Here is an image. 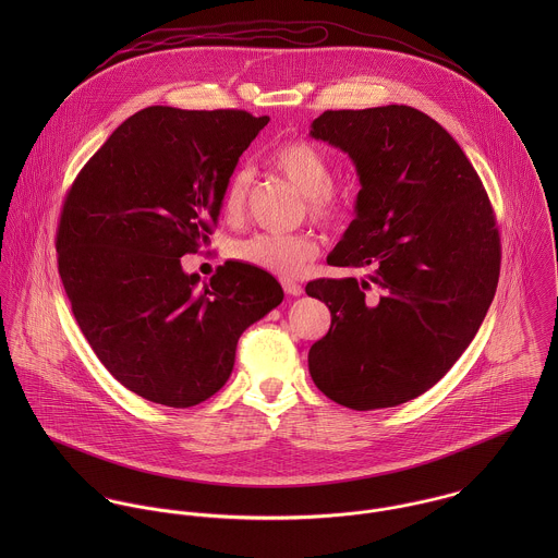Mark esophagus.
Returning <instances> with one entry per match:
<instances>
[{
  "label": "esophagus",
  "instance_id": "34e87169",
  "mask_svg": "<svg viewBox=\"0 0 558 558\" xmlns=\"http://www.w3.org/2000/svg\"><path fill=\"white\" fill-rule=\"evenodd\" d=\"M281 286H283L286 294H290V296H301L303 294V288L292 279H281Z\"/></svg>",
  "mask_w": 558,
  "mask_h": 558
}]
</instances>
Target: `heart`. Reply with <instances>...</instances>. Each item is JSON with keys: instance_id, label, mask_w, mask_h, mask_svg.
Here are the masks:
<instances>
[{"instance_id": "obj_1", "label": "heart", "mask_w": 558, "mask_h": 558, "mask_svg": "<svg viewBox=\"0 0 558 558\" xmlns=\"http://www.w3.org/2000/svg\"><path fill=\"white\" fill-rule=\"evenodd\" d=\"M268 165L305 193L307 215L316 223H335L352 208V184L332 180L330 160L316 144L305 140L283 142L270 150ZM248 186L251 173L246 169H236L230 175L223 191V215L228 221L236 223L244 215ZM318 253V240L312 234L259 232L232 246V255L242 264L279 277L299 275Z\"/></svg>"}]
</instances>
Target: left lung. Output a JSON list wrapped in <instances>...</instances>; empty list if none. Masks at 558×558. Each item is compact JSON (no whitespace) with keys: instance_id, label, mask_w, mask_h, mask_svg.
Masks as SVG:
<instances>
[{"instance_id":"left-lung-1","label":"left lung","mask_w":558,"mask_h":558,"mask_svg":"<svg viewBox=\"0 0 558 558\" xmlns=\"http://www.w3.org/2000/svg\"><path fill=\"white\" fill-rule=\"evenodd\" d=\"M312 137L348 153L361 180L356 219L326 262L369 275L307 283L330 310L310 374L345 408H393L477 335L500 275L496 217L458 142L414 107L324 111Z\"/></svg>"}]
</instances>
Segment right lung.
Here are the masks:
<instances>
[{
  "label": "right lung",
  "instance_id": "obj_1",
  "mask_svg": "<svg viewBox=\"0 0 558 558\" xmlns=\"http://www.w3.org/2000/svg\"><path fill=\"white\" fill-rule=\"evenodd\" d=\"M242 109L146 107L83 165L58 223V270L81 332L140 398L189 408L230 378L244 328L279 281L226 262L197 286L180 257L210 242L240 155L268 124Z\"/></svg>",
  "mask_w": 558,
  "mask_h": 558
}]
</instances>
